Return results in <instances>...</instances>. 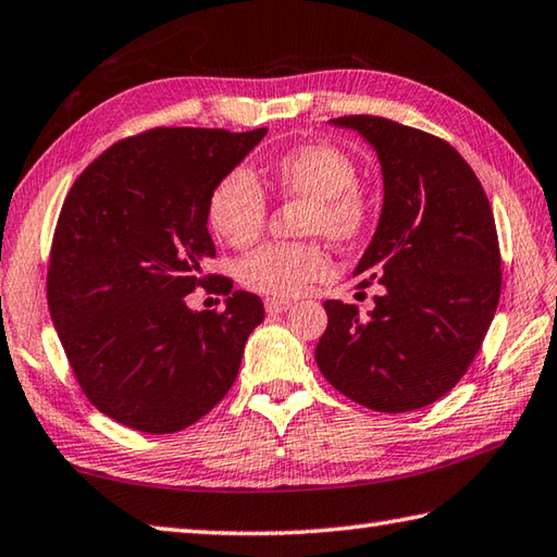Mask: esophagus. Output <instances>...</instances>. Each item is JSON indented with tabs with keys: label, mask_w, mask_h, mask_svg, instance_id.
Here are the masks:
<instances>
[{
	"label": "esophagus",
	"mask_w": 557,
	"mask_h": 557,
	"mask_svg": "<svg viewBox=\"0 0 557 557\" xmlns=\"http://www.w3.org/2000/svg\"><path fill=\"white\" fill-rule=\"evenodd\" d=\"M292 307L287 299H265V311L268 313H285Z\"/></svg>",
	"instance_id": "34e87169"
}]
</instances>
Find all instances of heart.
Returning <instances> with one entry per match:
<instances>
[{
  "label": "heart",
  "instance_id": "1",
  "mask_svg": "<svg viewBox=\"0 0 557 557\" xmlns=\"http://www.w3.org/2000/svg\"><path fill=\"white\" fill-rule=\"evenodd\" d=\"M270 181L280 195L307 202L301 234L350 244L372 216V200L357 183V163L329 141H309L277 157ZM268 202L253 173L234 169L214 185L207 220L216 236L246 248L263 234ZM331 275V258L319 244H268L238 263V280L268 297H299Z\"/></svg>",
  "mask_w": 557,
  "mask_h": 557
}]
</instances>
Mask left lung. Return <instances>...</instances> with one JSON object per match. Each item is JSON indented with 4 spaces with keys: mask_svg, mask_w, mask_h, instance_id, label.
Masks as SVG:
<instances>
[{
    "mask_svg": "<svg viewBox=\"0 0 557 557\" xmlns=\"http://www.w3.org/2000/svg\"><path fill=\"white\" fill-rule=\"evenodd\" d=\"M376 151L384 205L359 258V287L376 280L374 309L329 299L315 364L341 394L379 412H408L456 386L503 287L495 216L481 181L444 139L388 117L331 120Z\"/></svg>",
    "mask_w": 557,
    "mask_h": 557,
    "instance_id": "obj_1",
    "label": "left lung"
}]
</instances>
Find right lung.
Segmentation results:
<instances>
[{
    "mask_svg": "<svg viewBox=\"0 0 557 557\" xmlns=\"http://www.w3.org/2000/svg\"><path fill=\"white\" fill-rule=\"evenodd\" d=\"M268 127H159L117 141L84 169L62 205L48 307L94 406L139 432L171 434L207 416L242 367L265 309L236 289L224 311L185 297L214 258L207 202ZM222 294L232 282H220Z\"/></svg>",
    "mask_w": 557,
    "mask_h": 557,
    "instance_id": "obj_1",
    "label": "right lung"
}]
</instances>
